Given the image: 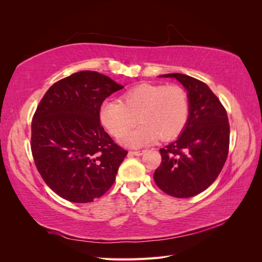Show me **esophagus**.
<instances>
[{"instance_id":"34e87169","label":"esophagus","mask_w":262,"mask_h":262,"mask_svg":"<svg viewBox=\"0 0 262 262\" xmlns=\"http://www.w3.org/2000/svg\"><path fill=\"white\" fill-rule=\"evenodd\" d=\"M146 152L145 149H142V150H130L129 154H132V155H137V156H140V155H143L144 153Z\"/></svg>"}]
</instances>
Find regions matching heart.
Here are the masks:
<instances>
[{
  "instance_id": "1",
  "label": "heart",
  "mask_w": 262,
  "mask_h": 262,
  "mask_svg": "<svg viewBox=\"0 0 262 262\" xmlns=\"http://www.w3.org/2000/svg\"><path fill=\"white\" fill-rule=\"evenodd\" d=\"M190 113L187 91L179 85L142 83L126 91L121 101L102 104L99 118L115 138H121L137 123L139 128L126 134L123 142L142 146L156 141H169L185 130Z\"/></svg>"
}]
</instances>
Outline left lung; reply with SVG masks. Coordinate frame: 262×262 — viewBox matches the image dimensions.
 Listing matches in <instances>:
<instances>
[{"instance_id":"8db88e82","label":"left lung","mask_w":262,"mask_h":262,"mask_svg":"<svg viewBox=\"0 0 262 262\" xmlns=\"http://www.w3.org/2000/svg\"><path fill=\"white\" fill-rule=\"evenodd\" d=\"M161 76L173 77L184 85L189 95L190 113L181 136L160 149L162 163L154 172V180L165 193L190 198L209 188L226 162L227 113L205 83L180 73Z\"/></svg>"}]
</instances>
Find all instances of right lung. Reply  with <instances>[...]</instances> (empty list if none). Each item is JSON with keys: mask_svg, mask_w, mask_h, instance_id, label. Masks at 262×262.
Returning a JSON list of instances; mask_svg holds the SVG:
<instances>
[{"mask_svg": "<svg viewBox=\"0 0 262 262\" xmlns=\"http://www.w3.org/2000/svg\"><path fill=\"white\" fill-rule=\"evenodd\" d=\"M123 89L94 71H81L54 83L31 121V153L42 179L63 199L92 202L114 185L128 154L100 123V107Z\"/></svg>", "mask_w": 262, "mask_h": 262, "instance_id": "right-lung-1", "label": "right lung"}]
</instances>
